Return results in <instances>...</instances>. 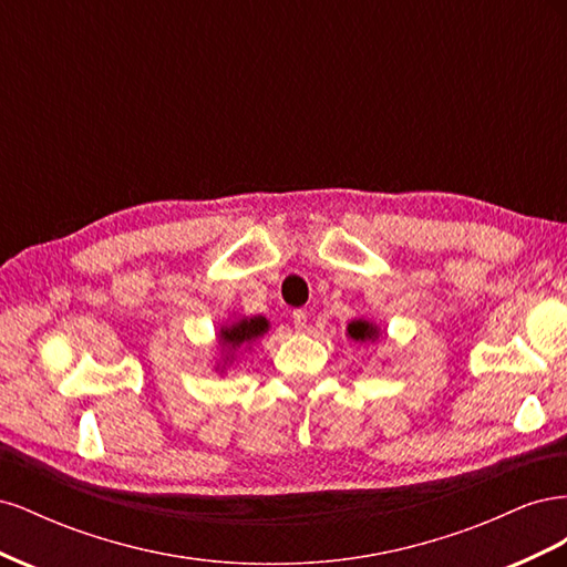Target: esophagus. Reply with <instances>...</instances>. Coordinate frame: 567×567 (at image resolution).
<instances>
[{"label": "esophagus", "instance_id": "1", "mask_svg": "<svg viewBox=\"0 0 567 567\" xmlns=\"http://www.w3.org/2000/svg\"><path fill=\"white\" fill-rule=\"evenodd\" d=\"M293 326H296V331H305L307 329V312L305 310H296L293 312Z\"/></svg>", "mask_w": 567, "mask_h": 567}]
</instances>
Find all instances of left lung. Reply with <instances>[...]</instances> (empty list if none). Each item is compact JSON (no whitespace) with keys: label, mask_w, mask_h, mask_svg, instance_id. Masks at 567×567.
Here are the masks:
<instances>
[{"label":"left lung","mask_w":567,"mask_h":567,"mask_svg":"<svg viewBox=\"0 0 567 567\" xmlns=\"http://www.w3.org/2000/svg\"><path fill=\"white\" fill-rule=\"evenodd\" d=\"M348 336L359 342L375 340L379 338V326H373L371 321H364V319H354L348 323Z\"/></svg>","instance_id":"8db88e82"}]
</instances>
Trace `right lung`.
I'll use <instances>...</instances> for the list:
<instances>
[{"label":"right lung","instance_id":"obj_1","mask_svg":"<svg viewBox=\"0 0 567 567\" xmlns=\"http://www.w3.org/2000/svg\"><path fill=\"white\" fill-rule=\"evenodd\" d=\"M269 329V321L265 317H250V319H241L231 326H221L219 331V340L221 346H227L229 352L250 346L252 340H257L260 336H265ZM229 359V357H227Z\"/></svg>","mask_w":567,"mask_h":567}]
</instances>
